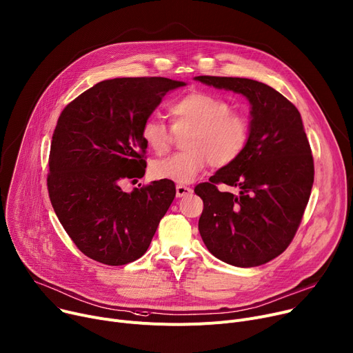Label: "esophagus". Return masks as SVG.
Masks as SVG:
<instances>
[{"label": "esophagus", "instance_id": "1", "mask_svg": "<svg viewBox=\"0 0 353 353\" xmlns=\"http://www.w3.org/2000/svg\"><path fill=\"white\" fill-rule=\"evenodd\" d=\"M192 194V188L185 186V185H176V198H183Z\"/></svg>", "mask_w": 353, "mask_h": 353}]
</instances>
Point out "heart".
Wrapping results in <instances>:
<instances>
[{
  "instance_id": "obj_1",
  "label": "heart",
  "mask_w": 353,
  "mask_h": 353,
  "mask_svg": "<svg viewBox=\"0 0 353 353\" xmlns=\"http://www.w3.org/2000/svg\"><path fill=\"white\" fill-rule=\"evenodd\" d=\"M172 130L155 116L141 125V139L157 154L165 152L174 132L185 135L182 152L152 162L155 179L175 183L192 182L210 164L226 167L246 150L250 139V121L232 104L214 94L194 92L170 104Z\"/></svg>"
}]
</instances>
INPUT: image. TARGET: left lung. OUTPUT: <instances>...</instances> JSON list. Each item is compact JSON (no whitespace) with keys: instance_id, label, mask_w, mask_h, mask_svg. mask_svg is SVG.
Segmentation results:
<instances>
[{"instance_id":"obj_1","label":"left lung","mask_w":353,"mask_h":353,"mask_svg":"<svg viewBox=\"0 0 353 353\" xmlns=\"http://www.w3.org/2000/svg\"><path fill=\"white\" fill-rule=\"evenodd\" d=\"M195 80L245 96L252 105L250 139L232 164L195 186L203 201L199 233L208 250L236 267L280 256L301 223L314 183V159L296 107L281 93L245 77ZM219 183L239 189L221 193Z\"/></svg>"}]
</instances>
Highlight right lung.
<instances>
[{
    "label": "right lung",
    "mask_w": 353,
    "mask_h": 353,
    "mask_svg": "<svg viewBox=\"0 0 353 353\" xmlns=\"http://www.w3.org/2000/svg\"><path fill=\"white\" fill-rule=\"evenodd\" d=\"M185 86L167 77H117L70 101L53 131L48 192L76 248L123 265L140 259L175 198V183L154 181L124 192L145 174L141 125L168 92Z\"/></svg>",
    "instance_id": "obj_1"
}]
</instances>
